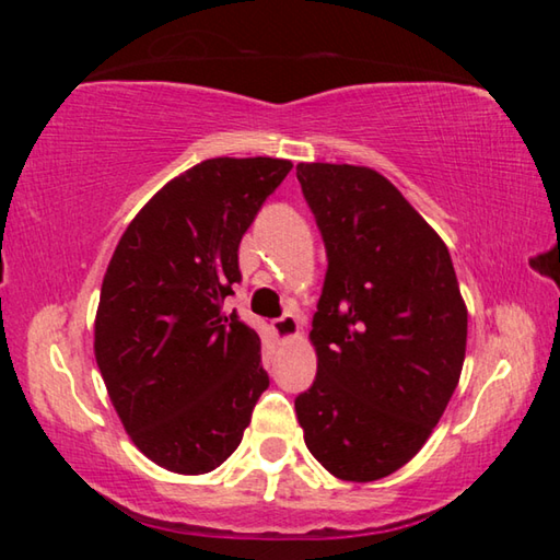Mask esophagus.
Returning a JSON list of instances; mask_svg holds the SVG:
<instances>
[{
  "mask_svg": "<svg viewBox=\"0 0 560 560\" xmlns=\"http://www.w3.org/2000/svg\"><path fill=\"white\" fill-rule=\"evenodd\" d=\"M271 328H273V334H277L281 343H287V340H293L299 336V320L293 314H283L281 318L273 320Z\"/></svg>",
  "mask_w": 560,
  "mask_h": 560,
  "instance_id": "34e87169",
  "label": "esophagus"
}]
</instances>
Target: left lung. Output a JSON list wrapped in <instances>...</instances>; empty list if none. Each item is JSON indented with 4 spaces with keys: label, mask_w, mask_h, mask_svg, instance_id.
<instances>
[{
    "label": "left lung",
    "mask_w": 560,
    "mask_h": 560,
    "mask_svg": "<svg viewBox=\"0 0 560 560\" xmlns=\"http://www.w3.org/2000/svg\"><path fill=\"white\" fill-rule=\"evenodd\" d=\"M328 271L311 328L318 371L296 397L308 452L343 481L405 467L447 410L467 350V306L447 244L390 179L299 163Z\"/></svg>",
    "instance_id": "8db88e82"
}]
</instances>
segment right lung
Listing matches in <instances>:
<instances>
[{"mask_svg": "<svg viewBox=\"0 0 560 560\" xmlns=\"http://www.w3.org/2000/svg\"><path fill=\"white\" fill-rule=\"evenodd\" d=\"M291 160L212 158L158 189L113 252L93 350L136 447L207 474L240 447L269 387L259 334L226 314L240 242Z\"/></svg>", "mask_w": 560, "mask_h": 560, "instance_id": "1", "label": "right lung"}]
</instances>
